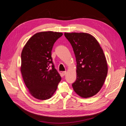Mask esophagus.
Listing matches in <instances>:
<instances>
[{"instance_id": "esophagus-1", "label": "esophagus", "mask_w": 126, "mask_h": 126, "mask_svg": "<svg viewBox=\"0 0 126 126\" xmlns=\"http://www.w3.org/2000/svg\"><path fill=\"white\" fill-rule=\"evenodd\" d=\"M62 74H63V76H65V75H66V74H67V71H63V72H62Z\"/></svg>"}]
</instances>
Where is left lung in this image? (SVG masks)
Returning a JSON list of instances; mask_svg holds the SVG:
<instances>
[{"instance_id":"8db88e82","label":"left lung","mask_w":126,"mask_h":126,"mask_svg":"<svg viewBox=\"0 0 126 126\" xmlns=\"http://www.w3.org/2000/svg\"><path fill=\"white\" fill-rule=\"evenodd\" d=\"M64 35L72 46L77 62V79L72 88L80 97H92L100 91L107 75L104 51L89 33L64 32Z\"/></svg>"}]
</instances>
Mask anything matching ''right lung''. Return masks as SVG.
<instances>
[{"instance_id": "right-lung-1", "label": "right lung", "mask_w": 126, "mask_h": 126, "mask_svg": "<svg viewBox=\"0 0 126 126\" xmlns=\"http://www.w3.org/2000/svg\"><path fill=\"white\" fill-rule=\"evenodd\" d=\"M63 35L51 31L36 33L22 50V78L29 93L38 99L51 98L62 79L53 63L51 50L56 40Z\"/></svg>"}]
</instances>
